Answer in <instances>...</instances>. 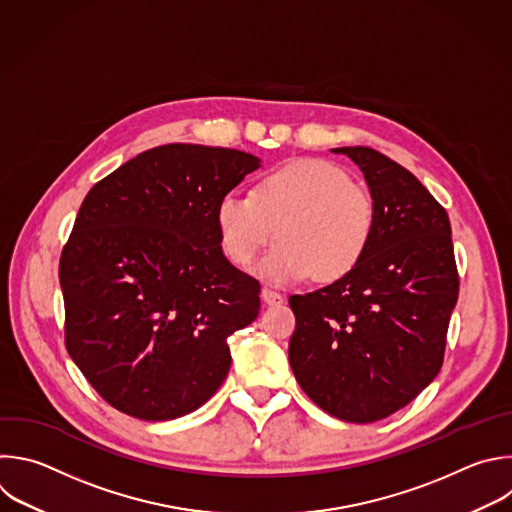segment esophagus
Segmentation results:
<instances>
[{"label": "esophagus", "mask_w": 512, "mask_h": 512, "mask_svg": "<svg viewBox=\"0 0 512 512\" xmlns=\"http://www.w3.org/2000/svg\"><path fill=\"white\" fill-rule=\"evenodd\" d=\"M261 297H263V301H265V303H271V305H277V303H281V301H283V295H281L279 291L271 289V287H263Z\"/></svg>", "instance_id": "34e87169"}]
</instances>
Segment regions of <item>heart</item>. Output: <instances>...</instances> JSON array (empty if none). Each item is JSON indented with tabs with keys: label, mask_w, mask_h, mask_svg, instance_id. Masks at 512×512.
<instances>
[{
	"label": "heart",
	"mask_w": 512,
	"mask_h": 512,
	"mask_svg": "<svg viewBox=\"0 0 512 512\" xmlns=\"http://www.w3.org/2000/svg\"><path fill=\"white\" fill-rule=\"evenodd\" d=\"M221 249L249 267L275 239L261 269L277 283L313 273L333 281L350 273L370 249L376 203L366 185L323 158H299L263 173L253 195H225L215 211Z\"/></svg>",
	"instance_id": "1"
}]
</instances>
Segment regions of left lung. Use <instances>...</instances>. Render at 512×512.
Wrapping results in <instances>:
<instances>
[{
  "label": "left lung",
  "mask_w": 512,
  "mask_h": 512,
  "mask_svg": "<svg viewBox=\"0 0 512 512\" xmlns=\"http://www.w3.org/2000/svg\"><path fill=\"white\" fill-rule=\"evenodd\" d=\"M333 152L364 170L376 229L350 273L289 297V364L323 412L368 424L410 404L440 372L460 281L448 215L410 170L368 146Z\"/></svg>",
  "instance_id": "left-lung-1"
}]
</instances>
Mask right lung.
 I'll list each match as a JSON object with an SVG mask.
<instances>
[{
    "instance_id": "right-lung-1",
    "label": "right lung",
    "mask_w": 512,
    "mask_h": 512,
    "mask_svg": "<svg viewBox=\"0 0 512 512\" xmlns=\"http://www.w3.org/2000/svg\"><path fill=\"white\" fill-rule=\"evenodd\" d=\"M257 166L243 150L164 144L82 201L58 269L64 342L112 408L181 418L227 378V339L257 317L261 285L223 255L215 211Z\"/></svg>"
}]
</instances>
